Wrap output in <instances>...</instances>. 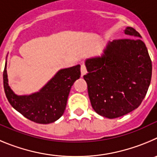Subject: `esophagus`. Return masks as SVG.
<instances>
[{
  "instance_id": "esophagus-1",
  "label": "esophagus",
  "mask_w": 157,
  "mask_h": 157,
  "mask_svg": "<svg viewBox=\"0 0 157 157\" xmlns=\"http://www.w3.org/2000/svg\"><path fill=\"white\" fill-rule=\"evenodd\" d=\"M80 72H81V77H83L87 73V68H86V66L84 64H82L80 66Z\"/></svg>"
}]
</instances>
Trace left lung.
I'll list each match as a JSON object with an SVG mask.
<instances>
[{
  "mask_svg": "<svg viewBox=\"0 0 157 157\" xmlns=\"http://www.w3.org/2000/svg\"><path fill=\"white\" fill-rule=\"evenodd\" d=\"M124 33L135 37L109 42L101 57L87 59L84 76L92 108L113 119L141 105L152 77V61L147 48L134 28Z\"/></svg>",
  "mask_w": 157,
  "mask_h": 157,
  "instance_id": "8db88e82",
  "label": "left lung"
}]
</instances>
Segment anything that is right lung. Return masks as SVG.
<instances>
[{
    "label": "right lung",
    "mask_w": 157,
    "mask_h": 157,
    "mask_svg": "<svg viewBox=\"0 0 157 157\" xmlns=\"http://www.w3.org/2000/svg\"><path fill=\"white\" fill-rule=\"evenodd\" d=\"M80 65H77L59 70L39 92L19 96L8 86L5 64L3 73L5 94L12 106L31 121L45 124L55 122L66 109L71 87L80 77Z\"/></svg>",
    "instance_id": "obj_1"
}]
</instances>
